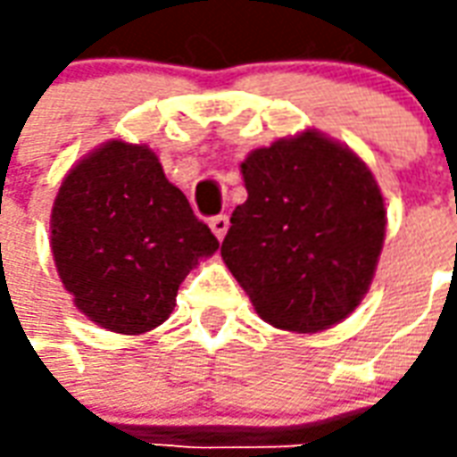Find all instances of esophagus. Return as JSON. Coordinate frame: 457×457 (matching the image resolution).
<instances>
[{"instance_id":"1","label":"esophagus","mask_w":457,"mask_h":457,"mask_svg":"<svg viewBox=\"0 0 457 457\" xmlns=\"http://www.w3.org/2000/svg\"><path fill=\"white\" fill-rule=\"evenodd\" d=\"M210 229H212V235L218 239H222L228 235V228H229V218L228 215H215V218H210Z\"/></svg>"}]
</instances>
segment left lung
Segmentation results:
<instances>
[{"mask_svg":"<svg viewBox=\"0 0 457 457\" xmlns=\"http://www.w3.org/2000/svg\"><path fill=\"white\" fill-rule=\"evenodd\" d=\"M222 259L269 326L318 333L370 291L386 229L382 190L357 154L306 129L242 161Z\"/></svg>","mask_w":457,"mask_h":457,"instance_id":"1","label":"left lung"}]
</instances>
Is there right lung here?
<instances>
[{
  "label": "right lung",
  "instance_id": "obj_1",
  "mask_svg": "<svg viewBox=\"0 0 457 457\" xmlns=\"http://www.w3.org/2000/svg\"><path fill=\"white\" fill-rule=\"evenodd\" d=\"M220 242L144 144L112 139L68 170L51 212L58 277L100 328L141 336L176 306L183 278Z\"/></svg>",
  "mask_w": 457,
  "mask_h": 457
}]
</instances>
